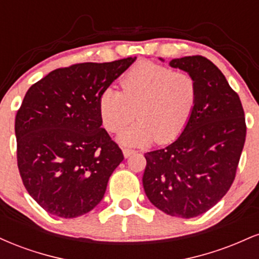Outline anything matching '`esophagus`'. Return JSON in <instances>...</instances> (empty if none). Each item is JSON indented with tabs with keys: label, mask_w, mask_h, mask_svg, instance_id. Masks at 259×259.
Instances as JSON below:
<instances>
[{
	"label": "esophagus",
	"mask_w": 259,
	"mask_h": 259,
	"mask_svg": "<svg viewBox=\"0 0 259 259\" xmlns=\"http://www.w3.org/2000/svg\"><path fill=\"white\" fill-rule=\"evenodd\" d=\"M133 153H135V151H134V150H130V148H123V154H124V157H125V158L132 156Z\"/></svg>",
	"instance_id": "obj_1"
}]
</instances>
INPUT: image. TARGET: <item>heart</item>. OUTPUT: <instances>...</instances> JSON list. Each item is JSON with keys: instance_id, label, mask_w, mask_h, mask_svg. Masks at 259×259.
<instances>
[{"instance_id": "1", "label": "heart", "mask_w": 259, "mask_h": 259, "mask_svg": "<svg viewBox=\"0 0 259 259\" xmlns=\"http://www.w3.org/2000/svg\"><path fill=\"white\" fill-rule=\"evenodd\" d=\"M123 92L113 88L100 95L99 114L108 132L118 133L126 146H142L157 141L165 144L186 126L197 101V84L191 74L175 72L165 65L145 62L121 79Z\"/></svg>"}]
</instances>
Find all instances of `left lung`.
I'll use <instances>...</instances> for the list:
<instances>
[{"instance_id": "left-lung-1", "label": "left lung", "mask_w": 259, "mask_h": 259, "mask_svg": "<svg viewBox=\"0 0 259 259\" xmlns=\"http://www.w3.org/2000/svg\"><path fill=\"white\" fill-rule=\"evenodd\" d=\"M169 65L194 76L197 101L179 138L145 154L142 184L154 207L187 219L206 213L230 189L245 145V113L239 95L209 59L187 56Z\"/></svg>"}]
</instances>
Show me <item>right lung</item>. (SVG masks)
I'll list each match as a JSON object with an SVG mask.
<instances>
[{"label": "right lung", "mask_w": 259, "mask_h": 259, "mask_svg": "<svg viewBox=\"0 0 259 259\" xmlns=\"http://www.w3.org/2000/svg\"><path fill=\"white\" fill-rule=\"evenodd\" d=\"M135 59L59 68L25 94L16 115L18 168L46 212L76 218L105 196L124 156L101 127L99 99Z\"/></svg>", "instance_id": "1"}]
</instances>
